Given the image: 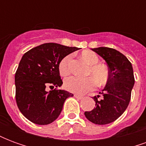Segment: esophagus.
Listing matches in <instances>:
<instances>
[{
    "instance_id": "esophagus-1",
    "label": "esophagus",
    "mask_w": 146,
    "mask_h": 146,
    "mask_svg": "<svg viewBox=\"0 0 146 146\" xmlns=\"http://www.w3.org/2000/svg\"><path fill=\"white\" fill-rule=\"evenodd\" d=\"M74 97L76 98H77V99H79V100H80V99H83L84 98V97L83 96H81V95H74Z\"/></svg>"
}]
</instances>
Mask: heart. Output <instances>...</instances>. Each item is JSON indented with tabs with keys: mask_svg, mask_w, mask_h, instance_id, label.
I'll return each instance as SVG.
<instances>
[{
	"mask_svg": "<svg viewBox=\"0 0 146 146\" xmlns=\"http://www.w3.org/2000/svg\"><path fill=\"white\" fill-rule=\"evenodd\" d=\"M80 57L89 65L87 75L92 76H87L85 78L70 76L64 81L65 88L69 92L76 94H85L95 88L96 82L99 85L106 84L110 77L109 69L104 64L98 63L99 60L98 55L93 51L86 50L81 52ZM70 55H66L61 60L58 66L61 76H66L70 73Z\"/></svg>",
	"mask_w": 146,
	"mask_h": 146,
	"instance_id": "obj_1",
	"label": "heart"
}]
</instances>
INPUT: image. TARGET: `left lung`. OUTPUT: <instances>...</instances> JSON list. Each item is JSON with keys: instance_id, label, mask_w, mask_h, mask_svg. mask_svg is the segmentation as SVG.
I'll list each match as a JSON object with an SVG mask.
<instances>
[{"instance_id": "left-lung-1", "label": "left lung", "mask_w": 146, "mask_h": 146, "mask_svg": "<svg viewBox=\"0 0 146 146\" xmlns=\"http://www.w3.org/2000/svg\"><path fill=\"white\" fill-rule=\"evenodd\" d=\"M106 62L110 77L106 85L99 94L102 98L98 100L95 96L96 107L84 113L86 118L95 124H108L115 121L128 106L135 77L131 63L119 51L113 48L100 47L92 48Z\"/></svg>"}]
</instances>
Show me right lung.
Wrapping results in <instances>:
<instances>
[{
    "mask_svg": "<svg viewBox=\"0 0 146 146\" xmlns=\"http://www.w3.org/2000/svg\"><path fill=\"white\" fill-rule=\"evenodd\" d=\"M78 48L46 43L23 54L15 73V100L26 118L39 125L49 124L57 119L66 99L73 96L57 89L62 80L58 66L61 60ZM56 88L47 92L46 88Z\"/></svg>",
    "mask_w": 146,
    "mask_h": 146,
    "instance_id": "add662e5",
    "label": "right lung"
}]
</instances>
